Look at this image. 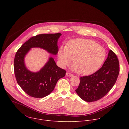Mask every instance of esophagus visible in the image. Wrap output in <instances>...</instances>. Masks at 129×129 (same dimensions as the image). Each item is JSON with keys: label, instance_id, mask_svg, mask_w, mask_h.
Returning <instances> with one entry per match:
<instances>
[{"label": "esophagus", "instance_id": "1", "mask_svg": "<svg viewBox=\"0 0 129 129\" xmlns=\"http://www.w3.org/2000/svg\"><path fill=\"white\" fill-rule=\"evenodd\" d=\"M66 75L67 77H72V76H73V75L72 74V73H69V72H67V73H66Z\"/></svg>", "mask_w": 129, "mask_h": 129}]
</instances>
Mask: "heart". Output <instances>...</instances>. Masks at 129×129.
Wrapping results in <instances>:
<instances>
[{
	"instance_id": "b5f03b06",
	"label": "heart",
	"mask_w": 129,
	"mask_h": 129,
	"mask_svg": "<svg viewBox=\"0 0 129 129\" xmlns=\"http://www.w3.org/2000/svg\"><path fill=\"white\" fill-rule=\"evenodd\" d=\"M106 57V50L93 41L75 39L69 41L66 46H61L58 59L63 67L71 64L77 73L91 75L102 65Z\"/></svg>"
}]
</instances>
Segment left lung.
Here are the masks:
<instances>
[{"label":"left lung","instance_id":"8db88e82","mask_svg":"<svg viewBox=\"0 0 129 129\" xmlns=\"http://www.w3.org/2000/svg\"><path fill=\"white\" fill-rule=\"evenodd\" d=\"M119 73L118 58L116 54L110 50L106 60L99 70L92 75L80 78V83L76 92L87 102L99 100L112 89Z\"/></svg>","mask_w":129,"mask_h":129}]
</instances>
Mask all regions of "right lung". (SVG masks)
Listing matches in <instances>:
<instances>
[{"mask_svg":"<svg viewBox=\"0 0 129 129\" xmlns=\"http://www.w3.org/2000/svg\"><path fill=\"white\" fill-rule=\"evenodd\" d=\"M61 33L40 34L25 42L16 52L14 73L18 84L28 95L42 98L53 90L58 81L65 76L66 71L59 67L54 59L49 57L45 65L37 72H32L26 67L24 58L31 48H40L56 55L58 52V41Z\"/></svg>","mask_w":129,"mask_h":129,"instance_id":"1","label":"right lung"}]
</instances>
